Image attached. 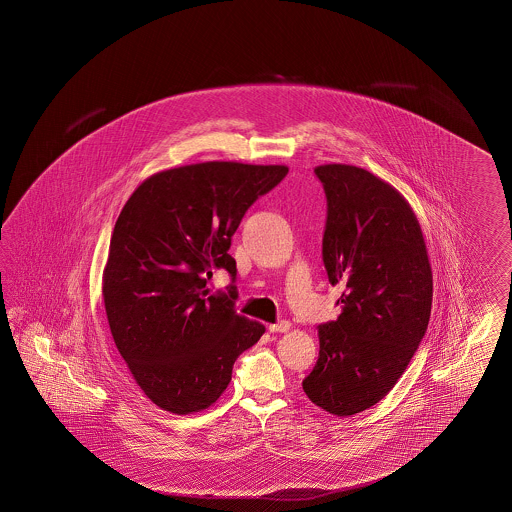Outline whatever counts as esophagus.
Here are the masks:
<instances>
[{"label": "esophagus", "mask_w": 512, "mask_h": 512, "mask_svg": "<svg viewBox=\"0 0 512 512\" xmlns=\"http://www.w3.org/2000/svg\"><path fill=\"white\" fill-rule=\"evenodd\" d=\"M288 329H290V322L288 320H281L277 324L268 325L270 333H287Z\"/></svg>", "instance_id": "esophagus-1"}]
</instances>
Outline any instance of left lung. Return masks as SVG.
<instances>
[{
	"label": "left lung",
	"mask_w": 512,
	"mask_h": 512,
	"mask_svg": "<svg viewBox=\"0 0 512 512\" xmlns=\"http://www.w3.org/2000/svg\"><path fill=\"white\" fill-rule=\"evenodd\" d=\"M327 198L322 259L344 288L337 320L318 325L320 353L303 390L314 405L351 416L379 403L420 346L433 274L418 218L396 188L349 164L316 166Z\"/></svg>",
	"instance_id": "8db88e82"
}]
</instances>
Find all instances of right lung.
I'll return each mask as SVG.
<instances>
[{"label":"right lung","instance_id":"right-lung-1","mask_svg":"<svg viewBox=\"0 0 512 512\" xmlns=\"http://www.w3.org/2000/svg\"><path fill=\"white\" fill-rule=\"evenodd\" d=\"M288 174L281 164L211 161L164 170L131 194L114 225L103 301L114 344L163 411L211 407L264 325L235 311L237 290L209 294L212 270L235 281L227 253L244 214Z\"/></svg>","mask_w":512,"mask_h":512}]
</instances>
